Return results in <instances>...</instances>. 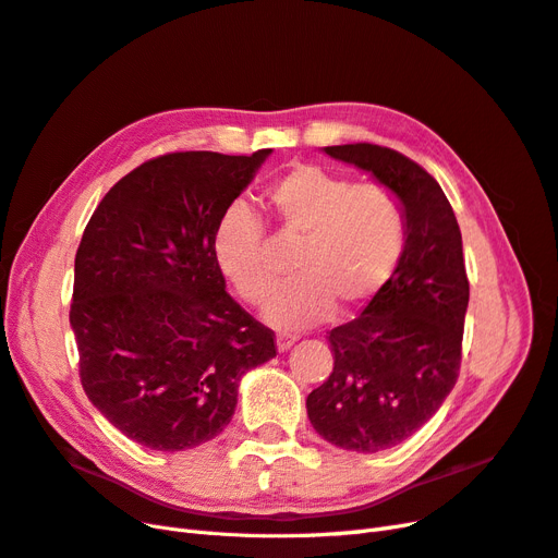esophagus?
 Masks as SVG:
<instances>
[{
	"label": "esophagus",
	"mask_w": 558,
	"mask_h": 558,
	"mask_svg": "<svg viewBox=\"0 0 558 558\" xmlns=\"http://www.w3.org/2000/svg\"><path fill=\"white\" fill-rule=\"evenodd\" d=\"M295 340H298V335H293V332H279L277 335V349L279 351L291 349L295 344Z\"/></svg>",
	"instance_id": "obj_1"
}]
</instances>
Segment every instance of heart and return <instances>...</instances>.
Listing matches in <instances>:
<instances>
[{"label":"heart","mask_w":558,"mask_h":558,"mask_svg":"<svg viewBox=\"0 0 558 558\" xmlns=\"http://www.w3.org/2000/svg\"><path fill=\"white\" fill-rule=\"evenodd\" d=\"M267 199L286 234L302 238L293 267L298 277L267 300L265 316L275 326H307L340 310H359L373 300L408 246V209L381 181H361L298 165L269 185ZM218 267L238 293L260 305L277 283L263 218L244 202L232 205L214 234Z\"/></svg>","instance_id":"obj_1"}]
</instances>
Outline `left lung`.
Here are the masks:
<instances>
[{"mask_svg": "<svg viewBox=\"0 0 558 558\" xmlns=\"http://www.w3.org/2000/svg\"><path fill=\"white\" fill-rule=\"evenodd\" d=\"M373 172L408 209V246L363 312L328 332L332 373L307 396L314 430L335 447L375 453L408 440L459 379L470 298L461 228L424 167L377 144L326 146Z\"/></svg>", "mask_w": 558, "mask_h": 558, "instance_id": "obj_1", "label": "left lung"}]
</instances>
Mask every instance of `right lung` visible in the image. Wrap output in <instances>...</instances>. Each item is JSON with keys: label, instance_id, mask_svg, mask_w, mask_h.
<instances>
[{"label": "right lung", "instance_id": "obj_1", "mask_svg": "<svg viewBox=\"0 0 558 558\" xmlns=\"http://www.w3.org/2000/svg\"><path fill=\"white\" fill-rule=\"evenodd\" d=\"M267 156L150 158L83 230L70 310L81 386L148 449L209 442L230 424L242 375L277 356L275 332L228 295L214 253L218 221Z\"/></svg>", "mask_w": 558, "mask_h": 558}]
</instances>
